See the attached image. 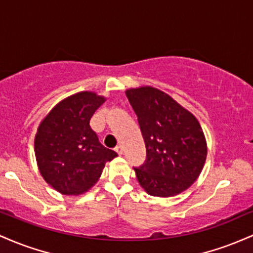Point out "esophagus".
Wrapping results in <instances>:
<instances>
[{"label":"esophagus","mask_w":253,"mask_h":253,"mask_svg":"<svg viewBox=\"0 0 253 253\" xmlns=\"http://www.w3.org/2000/svg\"><path fill=\"white\" fill-rule=\"evenodd\" d=\"M115 150H116V152L118 153L119 155H122V154H123V147H122L121 144H118V146L116 147V148H115Z\"/></svg>","instance_id":"obj_1"}]
</instances>
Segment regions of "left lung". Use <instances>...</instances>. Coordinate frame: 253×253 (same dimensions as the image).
Listing matches in <instances>:
<instances>
[{
	"label": "left lung",
	"instance_id": "1",
	"mask_svg": "<svg viewBox=\"0 0 253 253\" xmlns=\"http://www.w3.org/2000/svg\"><path fill=\"white\" fill-rule=\"evenodd\" d=\"M137 116L147 158L135 167L149 195L171 197L197 179L206 163L207 142L196 117L163 90L146 86L126 92Z\"/></svg>",
	"mask_w": 253,
	"mask_h": 253
}]
</instances>
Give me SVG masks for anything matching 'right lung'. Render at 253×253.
<instances>
[{
    "mask_svg": "<svg viewBox=\"0 0 253 253\" xmlns=\"http://www.w3.org/2000/svg\"><path fill=\"white\" fill-rule=\"evenodd\" d=\"M105 98L80 92L56 105L42 121L35 138V153L45 181L63 195H81L92 188L105 164L117 157L99 142L89 126Z\"/></svg>",
    "mask_w": 253,
    "mask_h": 253,
    "instance_id": "right-lung-1",
    "label": "right lung"
}]
</instances>
